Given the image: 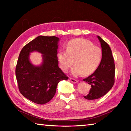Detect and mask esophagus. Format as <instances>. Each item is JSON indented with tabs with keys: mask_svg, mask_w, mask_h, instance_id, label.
I'll return each instance as SVG.
<instances>
[{
	"mask_svg": "<svg viewBox=\"0 0 131 131\" xmlns=\"http://www.w3.org/2000/svg\"><path fill=\"white\" fill-rule=\"evenodd\" d=\"M70 80L71 81V82H72V83H78V80H77L74 79L73 78H70Z\"/></svg>",
	"mask_w": 131,
	"mask_h": 131,
	"instance_id": "34e87169",
	"label": "esophagus"
}]
</instances>
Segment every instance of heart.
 Segmentation results:
<instances>
[{
    "label": "heart",
    "mask_w": 131,
    "mask_h": 131,
    "mask_svg": "<svg viewBox=\"0 0 131 131\" xmlns=\"http://www.w3.org/2000/svg\"><path fill=\"white\" fill-rule=\"evenodd\" d=\"M102 58V51L91 41L83 39H73L66 46V51L61 50L58 58L63 72H67L73 63L75 64L72 73L74 76L82 73L88 76L98 67Z\"/></svg>",
    "instance_id": "heart-1"
}]
</instances>
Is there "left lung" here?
<instances>
[{"mask_svg": "<svg viewBox=\"0 0 131 131\" xmlns=\"http://www.w3.org/2000/svg\"><path fill=\"white\" fill-rule=\"evenodd\" d=\"M101 43L102 58L96 70L83 81L91 85L89 94L84 96L88 100H94L102 97L112 89L114 83L115 65L112 50L105 41L97 36Z\"/></svg>", "mask_w": 131, "mask_h": 131, "instance_id": "1", "label": "left lung"}]
</instances>
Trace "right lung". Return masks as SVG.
Wrapping results in <instances>:
<instances>
[{"label": "right lung", "mask_w": 131, "mask_h": 131, "mask_svg": "<svg viewBox=\"0 0 131 131\" xmlns=\"http://www.w3.org/2000/svg\"><path fill=\"white\" fill-rule=\"evenodd\" d=\"M59 39L39 36L24 46L18 59L15 75L19 90L24 97L35 103L44 105L54 96L59 81L68 77L58 66L57 56ZM42 54L43 62L35 66L30 62V53Z\"/></svg>", "instance_id": "add662e5"}]
</instances>
